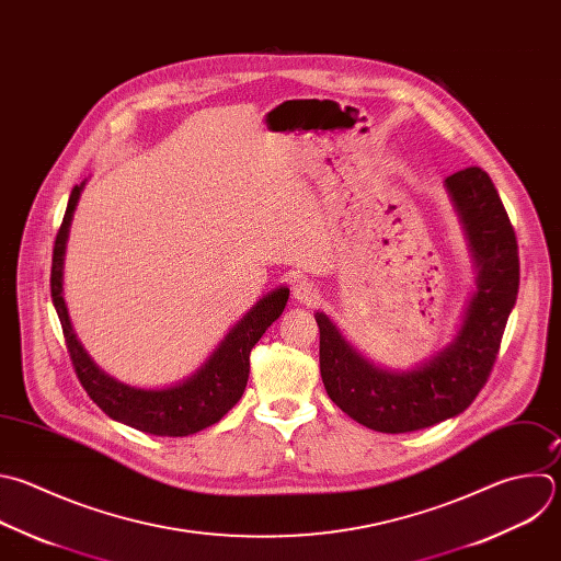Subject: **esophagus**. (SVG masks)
<instances>
[{"mask_svg":"<svg viewBox=\"0 0 561 561\" xmlns=\"http://www.w3.org/2000/svg\"><path fill=\"white\" fill-rule=\"evenodd\" d=\"M293 295H295L297 301L310 306V304H314L319 299V288L312 282H308V279H297L295 286H293Z\"/></svg>","mask_w":561,"mask_h":561,"instance_id":"obj_1","label":"esophagus"}]
</instances>
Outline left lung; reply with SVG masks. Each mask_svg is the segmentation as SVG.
I'll return each instance as SVG.
<instances>
[{
  "label": "left lung",
  "mask_w": 561,
  "mask_h": 561,
  "mask_svg": "<svg viewBox=\"0 0 561 561\" xmlns=\"http://www.w3.org/2000/svg\"><path fill=\"white\" fill-rule=\"evenodd\" d=\"M478 268L456 339L408 371L377 367L363 358L317 312L319 367L332 403L356 423L408 434L465 412L484 388L519 288V257L513 225L486 171L467 167L445 180Z\"/></svg>",
  "instance_id": "8db88e82"
}]
</instances>
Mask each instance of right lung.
<instances>
[{"label":"right lung","mask_w":561,"mask_h":561,"mask_svg":"<svg viewBox=\"0 0 561 561\" xmlns=\"http://www.w3.org/2000/svg\"><path fill=\"white\" fill-rule=\"evenodd\" d=\"M83 184L85 182L77 184L70 194L68 209L55 240L50 271L53 304L64 328L66 347L75 365L77 379L81 381L88 397L110 419L145 434L178 438L216 425L242 399L249 381L251 350L268 330V325L284 312L288 301V288L282 286L262 297L229 330V334L205 360V365L182 383H175L164 390H140L112 379L103 369H99V365L88 356V352L79 343L64 301L66 242L79 196L83 192Z\"/></svg>","instance_id":"1"}]
</instances>
